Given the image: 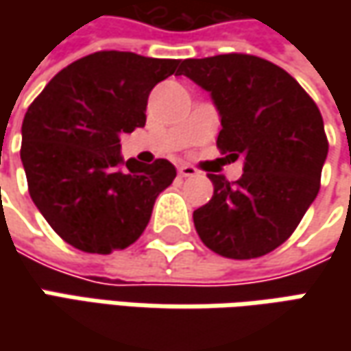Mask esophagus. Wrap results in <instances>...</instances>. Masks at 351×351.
<instances>
[{"label": "esophagus", "mask_w": 351, "mask_h": 351, "mask_svg": "<svg viewBox=\"0 0 351 351\" xmlns=\"http://www.w3.org/2000/svg\"><path fill=\"white\" fill-rule=\"evenodd\" d=\"M180 176H182V178H193V176H197V169L193 168V166L183 164V166H180Z\"/></svg>", "instance_id": "34e87169"}]
</instances>
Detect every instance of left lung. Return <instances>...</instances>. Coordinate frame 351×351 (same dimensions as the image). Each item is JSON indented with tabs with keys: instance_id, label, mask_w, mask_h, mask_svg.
<instances>
[{
	"instance_id": "1",
	"label": "left lung",
	"mask_w": 351,
	"mask_h": 351,
	"mask_svg": "<svg viewBox=\"0 0 351 351\" xmlns=\"http://www.w3.org/2000/svg\"><path fill=\"white\" fill-rule=\"evenodd\" d=\"M187 75L210 93L219 115V150L244 173L215 185L193 213L203 244L232 260H252L281 246L320 189L328 141L317 103L283 68L250 54H219L182 62Z\"/></svg>"
}]
</instances>
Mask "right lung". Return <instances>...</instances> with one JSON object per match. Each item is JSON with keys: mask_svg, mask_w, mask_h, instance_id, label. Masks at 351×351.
I'll return each mask as SVG.
<instances>
[{"mask_svg": "<svg viewBox=\"0 0 351 351\" xmlns=\"http://www.w3.org/2000/svg\"><path fill=\"white\" fill-rule=\"evenodd\" d=\"M182 62L101 50L54 75L23 119L29 193L54 232L89 254L125 250L176 178L168 160H123L121 134L146 123L148 95Z\"/></svg>", "mask_w": 351, "mask_h": 351, "instance_id": "add662e5", "label": "right lung"}]
</instances>
